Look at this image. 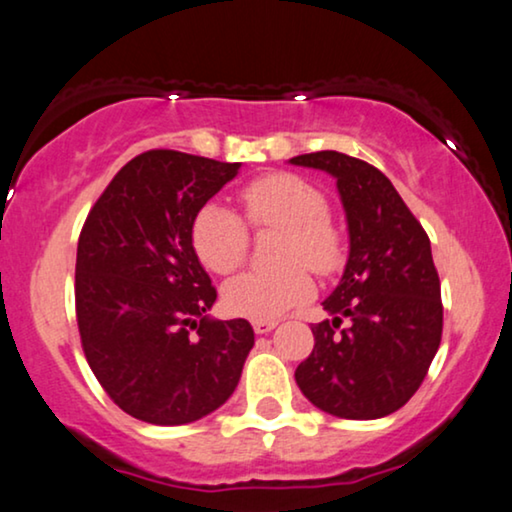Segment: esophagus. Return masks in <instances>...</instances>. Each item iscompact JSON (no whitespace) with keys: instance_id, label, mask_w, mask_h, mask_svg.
I'll return each instance as SVG.
<instances>
[{"instance_id":"1","label":"esophagus","mask_w":512,"mask_h":512,"mask_svg":"<svg viewBox=\"0 0 512 512\" xmlns=\"http://www.w3.org/2000/svg\"><path fill=\"white\" fill-rule=\"evenodd\" d=\"M276 325H278L276 320H257V322H253V329H255V334H269V331L276 329Z\"/></svg>"}]
</instances>
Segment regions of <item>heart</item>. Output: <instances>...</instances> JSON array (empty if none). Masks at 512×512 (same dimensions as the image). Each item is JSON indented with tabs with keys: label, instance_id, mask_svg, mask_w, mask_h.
<instances>
[{
	"label": "heart",
	"instance_id": "b5f03b06",
	"mask_svg": "<svg viewBox=\"0 0 512 512\" xmlns=\"http://www.w3.org/2000/svg\"><path fill=\"white\" fill-rule=\"evenodd\" d=\"M248 225L257 232H283L278 271H253L234 278L222 290L232 315L276 320L313 294L311 269L329 276L343 264V239L329 220V199L318 185L297 174L255 178L241 190ZM250 234L241 215L220 204L201 206L192 222V248L199 262L218 276H229L246 262Z\"/></svg>",
	"mask_w": 512,
	"mask_h": 512
}]
</instances>
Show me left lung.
<instances>
[{
  "label": "left lung",
  "mask_w": 512,
  "mask_h": 512,
  "mask_svg": "<svg viewBox=\"0 0 512 512\" xmlns=\"http://www.w3.org/2000/svg\"><path fill=\"white\" fill-rule=\"evenodd\" d=\"M336 178L350 234L341 283L322 301L313 352L294 371L304 397L329 415L376 420L399 410L441 345V280L431 243L383 171L320 150L290 160Z\"/></svg>",
  "instance_id": "8db88e82"
}]
</instances>
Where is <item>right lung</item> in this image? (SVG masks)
I'll return each instance as SVG.
<instances>
[{"instance_id":"1","label":"right lung","mask_w":512,"mask_h":512,"mask_svg":"<svg viewBox=\"0 0 512 512\" xmlns=\"http://www.w3.org/2000/svg\"><path fill=\"white\" fill-rule=\"evenodd\" d=\"M241 162L178 150L129 160L85 220L76 320L85 359L127 415L187 424L220 408L255 345L248 320H213L218 299L192 248V222Z\"/></svg>"}]
</instances>
